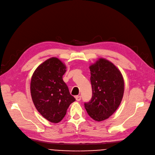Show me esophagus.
<instances>
[{"instance_id":"esophagus-1","label":"esophagus","mask_w":155,"mask_h":155,"mask_svg":"<svg viewBox=\"0 0 155 155\" xmlns=\"http://www.w3.org/2000/svg\"><path fill=\"white\" fill-rule=\"evenodd\" d=\"M75 97H76V99L77 101H81V96H76Z\"/></svg>"}]
</instances>
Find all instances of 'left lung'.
Here are the masks:
<instances>
[{"label": "left lung", "mask_w": 155, "mask_h": 155, "mask_svg": "<svg viewBox=\"0 0 155 155\" xmlns=\"http://www.w3.org/2000/svg\"><path fill=\"white\" fill-rule=\"evenodd\" d=\"M93 96L84 103L89 116L101 121L110 117L119 107L124 90V82L121 71L113 63L99 58L89 66Z\"/></svg>", "instance_id": "left-lung-1"}]
</instances>
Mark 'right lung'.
Instances as JSON below:
<instances>
[{"label":"right lung","mask_w":155,"mask_h":155,"mask_svg":"<svg viewBox=\"0 0 155 155\" xmlns=\"http://www.w3.org/2000/svg\"><path fill=\"white\" fill-rule=\"evenodd\" d=\"M66 66L52 57L36 68L31 81V94L38 111L49 121L57 123L65 116L69 105L75 101L62 76Z\"/></svg>","instance_id":"right-lung-1"}]
</instances>
